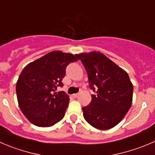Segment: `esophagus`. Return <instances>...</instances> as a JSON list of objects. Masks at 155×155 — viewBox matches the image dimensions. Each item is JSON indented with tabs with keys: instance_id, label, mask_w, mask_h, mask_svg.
Here are the masks:
<instances>
[{
	"instance_id": "34e87169",
	"label": "esophagus",
	"mask_w": 155,
	"mask_h": 155,
	"mask_svg": "<svg viewBox=\"0 0 155 155\" xmlns=\"http://www.w3.org/2000/svg\"><path fill=\"white\" fill-rule=\"evenodd\" d=\"M78 94H73V97H78Z\"/></svg>"
}]
</instances>
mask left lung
I'll list each match as a JSON object with an SVG mask.
<instances>
[{
    "label": "left lung",
    "mask_w": 155,
    "mask_h": 155,
    "mask_svg": "<svg viewBox=\"0 0 155 155\" xmlns=\"http://www.w3.org/2000/svg\"><path fill=\"white\" fill-rule=\"evenodd\" d=\"M85 67L93 94L82 108L84 118L93 127L107 130L125 117L132 103L133 85L127 72L100 51L75 54Z\"/></svg>",
    "instance_id": "obj_1"
}]
</instances>
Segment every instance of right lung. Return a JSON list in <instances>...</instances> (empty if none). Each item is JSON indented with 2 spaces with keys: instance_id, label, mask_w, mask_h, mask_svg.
<instances>
[{
  "instance_id": "add662e5",
  "label": "right lung",
  "mask_w": 155,
  "mask_h": 155,
  "mask_svg": "<svg viewBox=\"0 0 155 155\" xmlns=\"http://www.w3.org/2000/svg\"><path fill=\"white\" fill-rule=\"evenodd\" d=\"M76 61L74 54L54 51L23 69L16 91L19 107L31 123L49 127L64 118L69 97L64 91H55L58 87H63L66 67Z\"/></svg>"
}]
</instances>
